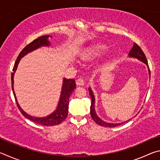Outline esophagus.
Segmentation results:
<instances>
[{
    "label": "esophagus",
    "mask_w": 160,
    "mask_h": 160,
    "mask_svg": "<svg viewBox=\"0 0 160 160\" xmlns=\"http://www.w3.org/2000/svg\"><path fill=\"white\" fill-rule=\"evenodd\" d=\"M85 81L82 78H79V79H78L76 80V84H77V85H78V86L84 85H85Z\"/></svg>",
    "instance_id": "obj_1"
}]
</instances>
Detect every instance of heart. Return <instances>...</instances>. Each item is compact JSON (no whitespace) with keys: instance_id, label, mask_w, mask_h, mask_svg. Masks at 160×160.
<instances>
[{"instance_id":"heart-1","label":"heart","mask_w":160,"mask_h":160,"mask_svg":"<svg viewBox=\"0 0 160 160\" xmlns=\"http://www.w3.org/2000/svg\"><path fill=\"white\" fill-rule=\"evenodd\" d=\"M107 51V47L104 44H97L88 48L82 53V57L84 59H92L99 58Z\"/></svg>"}]
</instances>
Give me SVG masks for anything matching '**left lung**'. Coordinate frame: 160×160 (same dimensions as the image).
<instances>
[{"instance_id":"obj_1","label":"left lung","mask_w":160,"mask_h":160,"mask_svg":"<svg viewBox=\"0 0 160 160\" xmlns=\"http://www.w3.org/2000/svg\"><path fill=\"white\" fill-rule=\"evenodd\" d=\"M129 56L131 57H135L138 59H139L141 61H142L143 63H145L147 66H148V60L146 58V56L145 55L144 52H143L142 48H140L138 45L136 43L134 42L133 44V47L131 49L129 52ZM149 68V66H148ZM149 72H150V68H149ZM89 92H90V95L92 99V102H91V107H90V114H91V117L92 118L93 120L94 121V122L97 123V124H99V126H104V127H109V128H113V127L121 125L122 123H107L103 121L102 119H100L98 116H97V113L95 112V109H94V97L93 92H92L91 89L89 88ZM129 121V120H128Z\"/></svg>"}]
</instances>
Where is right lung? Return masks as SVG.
<instances>
[{
	"label": "right lung",
	"instance_id": "obj_1",
	"mask_svg": "<svg viewBox=\"0 0 160 160\" xmlns=\"http://www.w3.org/2000/svg\"><path fill=\"white\" fill-rule=\"evenodd\" d=\"M49 35H46V36H42L40 37H38L37 39H34L33 42L29 43L26 47L21 51V52L19 54L18 57L16 60L14 66H13L12 70L13 72L11 73V80H12V89L13 92V94H14L15 99L16 101V104L18 107L19 110L20 111L24 116L25 118L29 119L32 121H34V123L39 125L46 126H56L58 124L61 123V122L66 118L68 116V102H69V98L70 94L72 93L74 91V89L76 88V84H75V80L74 79H63V87H62L61 94L60 97V99H59V102L58 104V107L55 112L51 113L50 115L46 117L43 118H37L34 117V116H29L28 113H25L24 111L21 109L20 105L18 103L17 99H16L15 94L14 92V89H13V78H14V74L17 70L18 65L19 61H20L21 58H22L24 56H25L27 53L31 51L37 49L40 47L42 46H48L50 44L49 42H48V38Z\"/></svg>",
	"mask_w": 160,
	"mask_h": 160
}]
</instances>
